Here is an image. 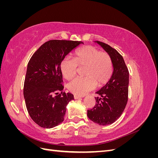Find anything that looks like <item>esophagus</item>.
I'll list each match as a JSON object with an SVG mask.
<instances>
[{
    "label": "esophagus",
    "instance_id": "esophagus-1",
    "mask_svg": "<svg viewBox=\"0 0 158 158\" xmlns=\"http://www.w3.org/2000/svg\"><path fill=\"white\" fill-rule=\"evenodd\" d=\"M74 98L75 99H80L81 98V97L80 96H78V95H74Z\"/></svg>",
    "mask_w": 158,
    "mask_h": 158
}]
</instances>
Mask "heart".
<instances>
[{"label": "heart", "mask_w": 158, "mask_h": 158, "mask_svg": "<svg viewBox=\"0 0 158 158\" xmlns=\"http://www.w3.org/2000/svg\"><path fill=\"white\" fill-rule=\"evenodd\" d=\"M78 66L85 67V78H76L68 85L70 92L84 95L95 88L106 84L111 78L113 66L111 56L92 46H86L76 51L74 59L65 58L60 63V71L67 80L73 78L77 73Z\"/></svg>", "instance_id": "b5f03b06"}]
</instances>
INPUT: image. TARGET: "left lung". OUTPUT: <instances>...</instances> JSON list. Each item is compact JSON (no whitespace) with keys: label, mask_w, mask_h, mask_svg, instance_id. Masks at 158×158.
I'll return each instance as SVG.
<instances>
[{"label":"left lung","mask_w":158,"mask_h":158,"mask_svg":"<svg viewBox=\"0 0 158 158\" xmlns=\"http://www.w3.org/2000/svg\"><path fill=\"white\" fill-rule=\"evenodd\" d=\"M111 56L113 72L106 85L96 92V103L88 110L91 121L106 126L115 122L125 110L128 101L129 73L123 56L111 46L101 41H95Z\"/></svg>","instance_id":"obj_1"}]
</instances>
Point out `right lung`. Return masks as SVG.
Masks as SVG:
<instances>
[{
    "instance_id": "right-lung-1",
    "label": "right lung",
    "mask_w": 158,
    "mask_h": 158,
    "mask_svg": "<svg viewBox=\"0 0 158 158\" xmlns=\"http://www.w3.org/2000/svg\"><path fill=\"white\" fill-rule=\"evenodd\" d=\"M80 44H84L67 40L47 41L27 64L23 96L30 116L41 127L51 128L64 121L66 106L74 95L62 92L60 63Z\"/></svg>"
}]
</instances>
